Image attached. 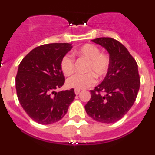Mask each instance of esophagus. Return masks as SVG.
Segmentation results:
<instances>
[{
    "label": "esophagus",
    "instance_id": "esophagus-1",
    "mask_svg": "<svg viewBox=\"0 0 155 155\" xmlns=\"http://www.w3.org/2000/svg\"><path fill=\"white\" fill-rule=\"evenodd\" d=\"M80 91H81V90H78V89H75L74 90V92H75V94H80Z\"/></svg>",
    "mask_w": 155,
    "mask_h": 155
}]
</instances>
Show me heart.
I'll return each instance as SVG.
<instances>
[{
    "mask_svg": "<svg viewBox=\"0 0 155 155\" xmlns=\"http://www.w3.org/2000/svg\"><path fill=\"white\" fill-rule=\"evenodd\" d=\"M74 55L84 58L87 61L84 71L85 74H77L67 81V85L71 88L82 90L90 87L95 82V77L102 78L107 74L110 69V58L105 53H101L97 46L87 43L77 48L73 52ZM61 68L63 73L68 76L74 71V60L67 54L61 61Z\"/></svg>",
    "mask_w": 155,
    "mask_h": 155,
    "instance_id": "heart-1",
    "label": "heart"
}]
</instances>
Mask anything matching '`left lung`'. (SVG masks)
<instances>
[{
  "instance_id": "1",
  "label": "left lung",
  "mask_w": 155,
  "mask_h": 155,
  "mask_svg": "<svg viewBox=\"0 0 155 155\" xmlns=\"http://www.w3.org/2000/svg\"><path fill=\"white\" fill-rule=\"evenodd\" d=\"M109 53L110 69L94 90L84 105L86 113L95 121L112 124L123 118L136 100L140 79L135 59L121 42L109 37L92 39Z\"/></svg>"
}]
</instances>
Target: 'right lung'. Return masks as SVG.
Masks as SVG:
<instances>
[{"mask_svg":"<svg viewBox=\"0 0 155 155\" xmlns=\"http://www.w3.org/2000/svg\"><path fill=\"white\" fill-rule=\"evenodd\" d=\"M70 43L37 46L21 61L15 78L17 96L31 120L47 125L61 120L76 96L74 88L56 92L65 78L61 59L71 50Z\"/></svg>","mask_w":155,"mask_h":155,"instance_id":"1","label":"right lung"}]
</instances>
